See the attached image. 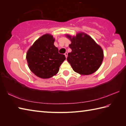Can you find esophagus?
<instances>
[{
	"mask_svg": "<svg viewBox=\"0 0 126 126\" xmlns=\"http://www.w3.org/2000/svg\"><path fill=\"white\" fill-rule=\"evenodd\" d=\"M64 55H65V57L67 58V57H68V53H67V52H65V53H64Z\"/></svg>",
	"mask_w": 126,
	"mask_h": 126,
	"instance_id": "34e87169",
	"label": "esophagus"
}]
</instances>
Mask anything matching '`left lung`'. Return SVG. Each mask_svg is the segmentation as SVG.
I'll return each instance as SVG.
<instances>
[{"label":"left lung","instance_id":"8db88e82","mask_svg":"<svg viewBox=\"0 0 126 126\" xmlns=\"http://www.w3.org/2000/svg\"><path fill=\"white\" fill-rule=\"evenodd\" d=\"M66 36L71 42L69 47L72 51L68 53L67 61L73 70L82 75H88L97 71L104 56L100 45L85 33L80 32L73 37L69 34Z\"/></svg>","mask_w":126,"mask_h":126}]
</instances>
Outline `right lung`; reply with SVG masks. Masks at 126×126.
Returning a JSON list of instances; mask_svg holds the SVG:
<instances>
[{
    "label": "right lung",
    "mask_w": 126,
    "mask_h": 126,
    "mask_svg": "<svg viewBox=\"0 0 126 126\" xmlns=\"http://www.w3.org/2000/svg\"><path fill=\"white\" fill-rule=\"evenodd\" d=\"M54 42L51 34H44L34 43L26 53L29 68L40 78L49 79L57 74L65 60L64 55L58 53Z\"/></svg>",
    "instance_id": "right-lung-1"
}]
</instances>
